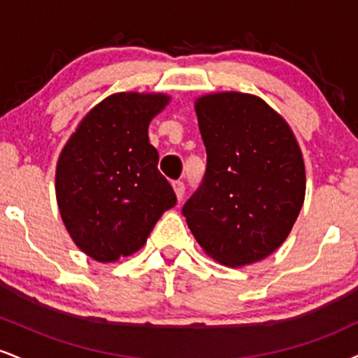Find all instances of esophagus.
Here are the masks:
<instances>
[{
  "instance_id": "obj_1",
  "label": "esophagus",
  "mask_w": 358,
  "mask_h": 358,
  "mask_svg": "<svg viewBox=\"0 0 358 358\" xmlns=\"http://www.w3.org/2000/svg\"><path fill=\"white\" fill-rule=\"evenodd\" d=\"M173 190L176 193V199L182 200L185 195V183L182 182V180H176V182H173Z\"/></svg>"
}]
</instances>
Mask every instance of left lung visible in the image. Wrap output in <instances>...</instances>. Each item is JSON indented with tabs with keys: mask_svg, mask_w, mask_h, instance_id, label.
I'll use <instances>...</instances> for the list:
<instances>
[{
	"mask_svg": "<svg viewBox=\"0 0 358 358\" xmlns=\"http://www.w3.org/2000/svg\"><path fill=\"white\" fill-rule=\"evenodd\" d=\"M207 151L202 183L182 208L208 256L245 266L285 242L303 207L305 163L289 126L256 96L220 92L195 102Z\"/></svg>",
	"mask_w": 358,
	"mask_h": 358,
	"instance_id": "left-lung-1",
	"label": "left lung"
}]
</instances>
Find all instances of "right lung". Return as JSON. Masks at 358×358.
I'll list each match as a JSON object with an SVG mask.
<instances>
[{
  "label": "right lung",
  "mask_w": 358,
  "mask_h": 358,
  "mask_svg": "<svg viewBox=\"0 0 358 358\" xmlns=\"http://www.w3.org/2000/svg\"><path fill=\"white\" fill-rule=\"evenodd\" d=\"M168 101L165 94L109 96L82 119L62 150L55 175L62 220L96 261L136 252L163 212L176 205L148 139L150 121Z\"/></svg>",
  "instance_id": "add662e5"
}]
</instances>
